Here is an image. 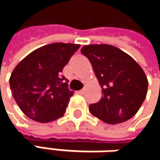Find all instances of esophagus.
<instances>
[{
  "mask_svg": "<svg viewBox=\"0 0 160 160\" xmlns=\"http://www.w3.org/2000/svg\"><path fill=\"white\" fill-rule=\"evenodd\" d=\"M84 92V89H81L80 91H78V93H80V94H82Z\"/></svg>",
  "mask_w": 160,
  "mask_h": 160,
  "instance_id": "obj_1",
  "label": "esophagus"
}]
</instances>
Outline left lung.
Returning a JSON list of instances; mask_svg holds the SVG:
<instances>
[{"label":"left lung","mask_w":160,"mask_h":160,"mask_svg":"<svg viewBox=\"0 0 160 160\" xmlns=\"http://www.w3.org/2000/svg\"><path fill=\"white\" fill-rule=\"evenodd\" d=\"M102 88V98L89 107L102 121L118 124L132 118L144 103L148 80L143 68L128 53L108 44L81 48Z\"/></svg>","instance_id":"left-lung-1"}]
</instances>
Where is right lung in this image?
Masks as SVG:
<instances>
[{"label": "right lung", "mask_w": 160, "mask_h": 160, "mask_svg": "<svg viewBox=\"0 0 160 160\" xmlns=\"http://www.w3.org/2000/svg\"><path fill=\"white\" fill-rule=\"evenodd\" d=\"M80 46L63 42L44 45L15 68L10 77L12 93L19 108L29 118L46 123L65 114L74 92L68 89L61 72Z\"/></svg>", "instance_id": "add662e5"}]
</instances>
